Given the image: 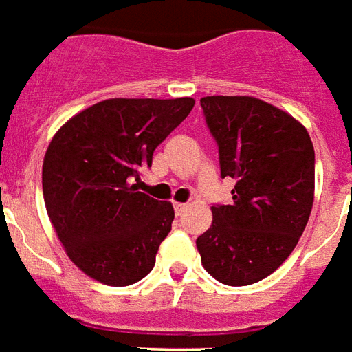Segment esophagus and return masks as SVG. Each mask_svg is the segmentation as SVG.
Segmentation results:
<instances>
[{
  "label": "esophagus",
  "instance_id": "1",
  "mask_svg": "<svg viewBox=\"0 0 352 352\" xmlns=\"http://www.w3.org/2000/svg\"><path fill=\"white\" fill-rule=\"evenodd\" d=\"M186 207H188L186 203H173V209H175L177 214H183L184 210H186Z\"/></svg>",
  "mask_w": 352,
  "mask_h": 352
}]
</instances>
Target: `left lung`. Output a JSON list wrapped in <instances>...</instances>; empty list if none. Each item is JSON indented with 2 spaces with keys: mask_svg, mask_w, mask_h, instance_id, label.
I'll use <instances>...</instances> for the list:
<instances>
[{
  "mask_svg": "<svg viewBox=\"0 0 352 352\" xmlns=\"http://www.w3.org/2000/svg\"><path fill=\"white\" fill-rule=\"evenodd\" d=\"M222 177L235 179L233 205L210 207L197 236L205 270L226 285H250L282 265L314 207L315 151L306 126L256 96H203Z\"/></svg>",
  "mask_w": 352,
  "mask_h": 352,
  "instance_id": "obj_1",
  "label": "left lung"
}]
</instances>
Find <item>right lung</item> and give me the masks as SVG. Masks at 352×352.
<instances>
[{
	"label": "right lung",
	"mask_w": 352,
	"mask_h": 352,
	"mask_svg": "<svg viewBox=\"0 0 352 352\" xmlns=\"http://www.w3.org/2000/svg\"><path fill=\"white\" fill-rule=\"evenodd\" d=\"M196 100L108 98L57 130L43 162L46 212L67 256L96 282L124 287L155 267L173 205L138 192L132 179L188 117Z\"/></svg>",
	"instance_id": "1"
}]
</instances>
